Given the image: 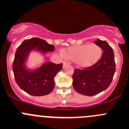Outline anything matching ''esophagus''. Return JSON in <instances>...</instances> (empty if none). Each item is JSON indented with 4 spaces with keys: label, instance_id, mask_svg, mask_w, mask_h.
<instances>
[{
    "label": "esophagus",
    "instance_id": "34e87169",
    "mask_svg": "<svg viewBox=\"0 0 129 129\" xmlns=\"http://www.w3.org/2000/svg\"><path fill=\"white\" fill-rule=\"evenodd\" d=\"M67 65H68V62H66V61H64V62H63V68H64L65 67H66V66H67Z\"/></svg>",
    "mask_w": 129,
    "mask_h": 129
}]
</instances>
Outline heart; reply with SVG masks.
I'll use <instances>...</instances> for the list:
<instances>
[{
    "label": "heart",
    "mask_w": 129,
    "mask_h": 129,
    "mask_svg": "<svg viewBox=\"0 0 129 129\" xmlns=\"http://www.w3.org/2000/svg\"><path fill=\"white\" fill-rule=\"evenodd\" d=\"M102 49L95 44H85L71 47L63 51L66 58L74 61L78 66L87 68L95 63L102 55Z\"/></svg>",
    "instance_id": "heart-1"
}]
</instances>
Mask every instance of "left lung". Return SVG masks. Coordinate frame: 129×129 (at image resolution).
<instances>
[{
	"label": "left lung",
	"instance_id": "left-lung-1",
	"mask_svg": "<svg viewBox=\"0 0 129 129\" xmlns=\"http://www.w3.org/2000/svg\"><path fill=\"white\" fill-rule=\"evenodd\" d=\"M103 50L101 58L93 66L84 69H75L73 74L74 89L82 95L93 96L109 87L115 72L113 49L105 40L94 41Z\"/></svg>",
	"mask_w": 129,
	"mask_h": 129
}]
</instances>
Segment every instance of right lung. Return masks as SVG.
<instances>
[{"instance_id": "add662e5", "label": "right lung", "mask_w": 129, "mask_h": 129, "mask_svg": "<svg viewBox=\"0 0 129 129\" xmlns=\"http://www.w3.org/2000/svg\"><path fill=\"white\" fill-rule=\"evenodd\" d=\"M54 48L45 40L34 37L25 40L17 49L12 64L14 78L19 87L28 94L43 96L50 93L55 86L54 77L63 67L62 63L46 62L37 69L30 71L25 66L28 54L32 50L45 54L52 52Z\"/></svg>"}]
</instances>
